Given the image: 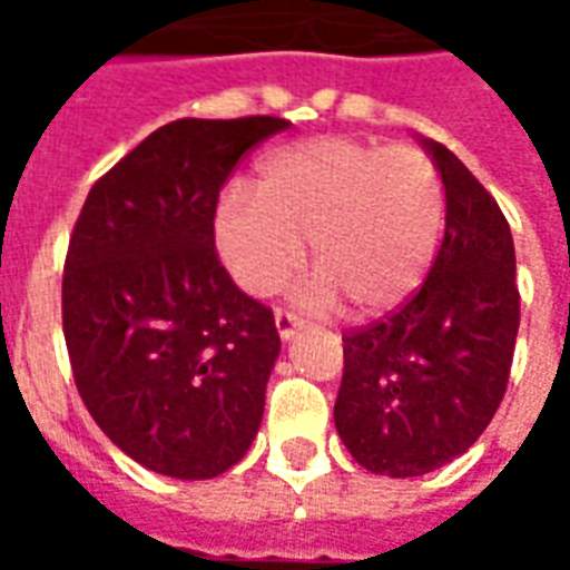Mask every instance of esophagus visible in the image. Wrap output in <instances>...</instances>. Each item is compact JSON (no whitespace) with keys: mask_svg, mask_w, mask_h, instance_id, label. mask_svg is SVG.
Instances as JSON below:
<instances>
[{"mask_svg":"<svg viewBox=\"0 0 570 570\" xmlns=\"http://www.w3.org/2000/svg\"><path fill=\"white\" fill-rule=\"evenodd\" d=\"M274 326H277V335H281L284 342H289V338L296 335L298 326H302V321H298L296 314H289V311H277V314H274Z\"/></svg>","mask_w":570,"mask_h":570,"instance_id":"obj_1","label":"esophagus"}]
</instances>
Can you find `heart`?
<instances>
[{
  "label": "heart",
  "instance_id": "heart-1",
  "mask_svg": "<svg viewBox=\"0 0 570 570\" xmlns=\"http://www.w3.org/2000/svg\"><path fill=\"white\" fill-rule=\"evenodd\" d=\"M442 232V183L412 146L314 137L268 151L256 195L225 191L216 244L228 272L253 296L281 289L311 262L317 277L298 302L314 311L351 302L357 317L400 308L424 284Z\"/></svg>",
  "mask_w": 570,
  "mask_h": 570
}]
</instances>
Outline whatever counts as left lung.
I'll use <instances>...</instances> for the list:
<instances>
[{
  "mask_svg": "<svg viewBox=\"0 0 570 570\" xmlns=\"http://www.w3.org/2000/svg\"><path fill=\"white\" fill-rule=\"evenodd\" d=\"M421 146L442 176L445 235L428 281L387 321L347 333L335 430L379 476H424L464 454L501 406L519 286L498 200L442 142Z\"/></svg>",
  "mask_w": 570,
  "mask_h": 570,
  "instance_id": "left-lung-1",
  "label": "left lung"
}]
</instances>
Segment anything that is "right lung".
Wrapping results in <instances>:
<instances>
[{
	"label": "right lung",
	"mask_w": 570,
	"mask_h": 570,
	"mask_svg": "<svg viewBox=\"0 0 570 570\" xmlns=\"http://www.w3.org/2000/svg\"><path fill=\"white\" fill-rule=\"evenodd\" d=\"M272 116L179 118L88 191L63 268V335L85 406L151 473L213 479L256 440L281 354L274 314L216 259L213 216Z\"/></svg>",
	"instance_id": "obj_1"
}]
</instances>
